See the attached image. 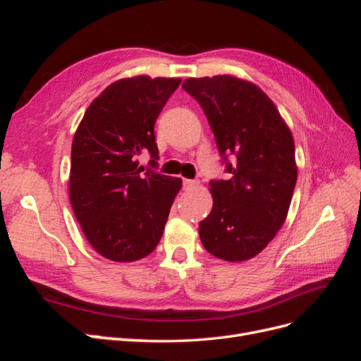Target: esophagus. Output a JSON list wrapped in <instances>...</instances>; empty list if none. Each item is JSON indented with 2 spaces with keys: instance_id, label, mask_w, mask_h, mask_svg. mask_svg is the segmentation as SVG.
<instances>
[{
  "instance_id": "esophagus-1",
  "label": "esophagus",
  "mask_w": 361,
  "mask_h": 361,
  "mask_svg": "<svg viewBox=\"0 0 361 361\" xmlns=\"http://www.w3.org/2000/svg\"><path fill=\"white\" fill-rule=\"evenodd\" d=\"M200 182L197 179H183V187L185 188H195L199 187Z\"/></svg>"
}]
</instances>
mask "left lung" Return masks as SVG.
<instances>
[{"instance_id": "obj_1", "label": "left lung", "mask_w": 361, "mask_h": 361, "mask_svg": "<svg viewBox=\"0 0 361 361\" xmlns=\"http://www.w3.org/2000/svg\"><path fill=\"white\" fill-rule=\"evenodd\" d=\"M182 89L197 101L226 162L227 180H211L214 204L199 224L203 247L218 259L257 256L285 223L297 183L290 129L253 82L232 75L188 78ZM227 154L237 161L231 164Z\"/></svg>"}]
</instances>
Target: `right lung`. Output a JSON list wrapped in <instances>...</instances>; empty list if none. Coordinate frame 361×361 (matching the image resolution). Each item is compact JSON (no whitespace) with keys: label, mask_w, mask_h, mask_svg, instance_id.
I'll list each match as a JSON object with an SVG mask.
<instances>
[{"label":"right lung","mask_w":361,"mask_h":361,"mask_svg":"<svg viewBox=\"0 0 361 361\" xmlns=\"http://www.w3.org/2000/svg\"><path fill=\"white\" fill-rule=\"evenodd\" d=\"M179 78L138 75L108 85L87 108L72 143L69 197L87 241L101 256L134 262L154 251L182 187L138 167L158 166L154 126Z\"/></svg>","instance_id":"1"}]
</instances>
